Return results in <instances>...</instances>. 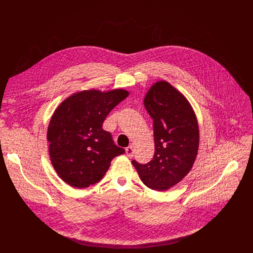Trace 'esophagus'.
I'll list each match as a JSON object with an SVG mask.
<instances>
[{"instance_id":"obj_1","label":"esophagus","mask_w":253,"mask_h":253,"mask_svg":"<svg viewBox=\"0 0 253 253\" xmlns=\"http://www.w3.org/2000/svg\"><path fill=\"white\" fill-rule=\"evenodd\" d=\"M133 153H134V149H133V146L130 145L126 148V154L128 157H132L133 156Z\"/></svg>"}]
</instances>
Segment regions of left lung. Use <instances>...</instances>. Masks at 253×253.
<instances>
[{
	"mask_svg": "<svg viewBox=\"0 0 253 253\" xmlns=\"http://www.w3.org/2000/svg\"><path fill=\"white\" fill-rule=\"evenodd\" d=\"M144 106L153 119L155 153L146 164H132L147 187L164 191L192 168L199 146L198 123L187 99L166 81L149 89Z\"/></svg>",
	"mask_w": 253,
	"mask_h": 253,
	"instance_id": "left-lung-1",
	"label": "left lung"
}]
</instances>
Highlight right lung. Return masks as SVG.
Listing matches in <instances>:
<instances>
[{"label":"right lung","instance_id":"obj_1","mask_svg":"<svg viewBox=\"0 0 253 253\" xmlns=\"http://www.w3.org/2000/svg\"><path fill=\"white\" fill-rule=\"evenodd\" d=\"M128 95L122 89L86 90L59 105L51 118L47 139L51 162L64 182L76 188L89 187L103 178L114 157L125 152L102 125Z\"/></svg>","mask_w":253,"mask_h":253}]
</instances>
